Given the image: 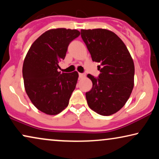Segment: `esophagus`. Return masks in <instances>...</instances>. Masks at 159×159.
<instances>
[{"mask_svg": "<svg viewBox=\"0 0 159 159\" xmlns=\"http://www.w3.org/2000/svg\"><path fill=\"white\" fill-rule=\"evenodd\" d=\"M84 77H85V75H84V74L79 73V78H80V79H82V78H84Z\"/></svg>", "mask_w": 159, "mask_h": 159, "instance_id": "1", "label": "esophagus"}]
</instances>
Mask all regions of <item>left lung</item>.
I'll list each match as a JSON object with an SVG mask.
<instances>
[{"label": "left lung", "instance_id": "8db88e82", "mask_svg": "<svg viewBox=\"0 0 159 159\" xmlns=\"http://www.w3.org/2000/svg\"><path fill=\"white\" fill-rule=\"evenodd\" d=\"M81 37L101 71L98 78L88 75L93 88L86 93L87 102L97 114L110 116L120 110L131 95L133 60L123 41L110 30H81Z\"/></svg>", "mask_w": 159, "mask_h": 159}]
</instances>
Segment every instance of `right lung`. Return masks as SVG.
<instances>
[{
    "mask_svg": "<svg viewBox=\"0 0 159 159\" xmlns=\"http://www.w3.org/2000/svg\"><path fill=\"white\" fill-rule=\"evenodd\" d=\"M80 34L77 30H48L32 43L26 55L22 68L26 93L45 114L56 115L68 106L79 75L76 71L61 73L58 62L64 59L69 43Z\"/></svg>",
    "mask_w": 159,
    "mask_h": 159,
    "instance_id": "add662e5",
    "label": "right lung"
}]
</instances>
